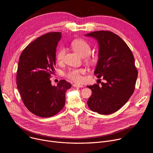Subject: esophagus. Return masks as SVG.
Wrapping results in <instances>:
<instances>
[{
  "label": "esophagus",
  "mask_w": 153,
  "mask_h": 153,
  "mask_svg": "<svg viewBox=\"0 0 153 153\" xmlns=\"http://www.w3.org/2000/svg\"><path fill=\"white\" fill-rule=\"evenodd\" d=\"M73 86H74V87H77V88L83 87V85H81V84H73Z\"/></svg>",
  "instance_id": "esophagus-1"
}]
</instances>
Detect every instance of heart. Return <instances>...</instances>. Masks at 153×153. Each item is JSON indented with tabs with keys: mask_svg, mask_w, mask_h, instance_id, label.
I'll list each match as a JSON object with an SVG mask.
<instances>
[{
	"mask_svg": "<svg viewBox=\"0 0 153 153\" xmlns=\"http://www.w3.org/2000/svg\"><path fill=\"white\" fill-rule=\"evenodd\" d=\"M72 48L76 51L81 57L85 58V61L91 65H95L97 62V58L90 55L91 52V48L87 42L81 39L74 40L71 43ZM66 54L65 48L61 47L56 53V60L58 62L63 61ZM85 72L84 69H71L65 74L66 77L71 81L76 82H79L82 81V74Z\"/></svg>",
	"mask_w": 153,
	"mask_h": 153,
	"instance_id": "1",
	"label": "heart"
}]
</instances>
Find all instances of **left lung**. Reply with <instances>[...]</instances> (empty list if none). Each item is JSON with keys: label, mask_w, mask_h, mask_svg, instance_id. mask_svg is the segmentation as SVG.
<instances>
[{"label": "left lung", "mask_w": 153, "mask_h": 153, "mask_svg": "<svg viewBox=\"0 0 153 153\" xmlns=\"http://www.w3.org/2000/svg\"><path fill=\"white\" fill-rule=\"evenodd\" d=\"M99 43V60L94 71L102 77L101 85H88L92 95L87 105L101 115L115 113L121 108L134 92L138 71L130 48L117 35L110 31H97L85 35Z\"/></svg>", "instance_id": "8db88e82"}]
</instances>
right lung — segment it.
<instances>
[{"mask_svg":"<svg viewBox=\"0 0 153 153\" xmlns=\"http://www.w3.org/2000/svg\"><path fill=\"white\" fill-rule=\"evenodd\" d=\"M60 32L38 37L22 51L17 72V85L25 106L40 117H51L63 108L66 92L71 84L61 80L52 85L50 77L56 66V47Z\"/></svg>","mask_w":153,"mask_h":153,"instance_id":"right-lung-1","label":"right lung"}]
</instances>
